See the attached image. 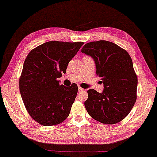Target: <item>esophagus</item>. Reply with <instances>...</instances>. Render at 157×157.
I'll return each instance as SVG.
<instances>
[{"label":"esophagus","mask_w":157,"mask_h":157,"mask_svg":"<svg viewBox=\"0 0 157 157\" xmlns=\"http://www.w3.org/2000/svg\"><path fill=\"white\" fill-rule=\"evenodd\" d=\"M78 90H79V91H84V90H85V89H83L82 87H79H79H78Z\"/></svg>","instance_id":"34e87169"}]
</instances>
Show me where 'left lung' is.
<instances>
[{
  "label": "left lung",
  "instance_id": "1",
  "mask_svg": "<svg viewBox=\"0 0 157 157\" xmlns=\"http://www.w3.org/2000/svg\"><path fill=\"white\" fill-rule=\"evenodd\" d=\"M81 51L93 57L96 75L105 86L102 93L87 90L85 106L88 114L106 124L121 122L131 112L137 98L138 79L131 57L124 49L106 40L88 43Z\"/></svg>",
  "mask_w": 157,
  "mask_h": 157
}]
</instances>
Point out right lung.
<instances>
[{"label":"right lung","mask_w":157,"mask_h":157,"mask_svg":"<svg viewBox=\"0 0 157 157\" xmlns=\"http://www.w3.org/2000/svg\"><path fill=\"white\" fill-rule=\"evenodd\" d=\"M83 44L47 42L26 57L19 79L20 92L28 114L40 124H59L69 116L78 85H60L57 78L65 74L68 63Z\"/></svg>","instance_id":"obj_1"}]
</instances>
